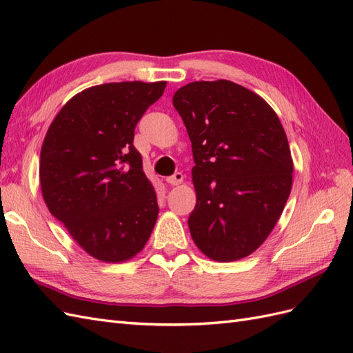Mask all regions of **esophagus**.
<instances>
[{
	"label": "esophagus",
	"instance_id": "esophagus-1",
	"mask_svg": "<svg viewBox=\"0 0 353 353\" xmlns=\"http://www.w3.org/2000/svg\"><path fill=\"white\" fill-rule=\"evenodd\" d=\"M183 179H185V176H183L182 173H176V174H173V176L167 177V182H168L170 185L177 186V185H180V183H183Z\"/></svg>",
	"mask_w": 353,
	"mask_h": 353
}]
</instances>
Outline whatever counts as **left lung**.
I'll return each mask as SVG.
<instances>
[{
    "label": "left lung",
    "mask_w": 353,
    "mask_h": 353,
    "mask_svg": "<svg viewBox=\"0 0 353 353\" xmlns=\"http://www.w3.org/2000/svg\"><path fill=\"white\" fill-rule=\"evenodd\" d=\"M173 106L192 143L196 205L188 225L201 253L235 261L265 243L293 185V158L275 110L228 79L179 88Z\"/></svg>",
    "instance_id": "1"
}]
</instances>
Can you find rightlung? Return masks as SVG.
I'll list each match as a JSON object with an SVG mask.
<instances>
[{"mask_svg": "<svg viewBox=\"0 0 353 353\" xmlns=\"http://www.w3.org/2000/svg\"><path fill=\"white\" fill-rule=\"evenodd\" d=\"M165 81L106 83L70 97L50 124L39 157L46 204L92 257L137 256L159 213L152 182L133 146L145 110Z\"/></svg>", "mask_w": 353, "mask_h": 353, "instance_id": "add662e5", "label": "right lung"}]
</instances>
